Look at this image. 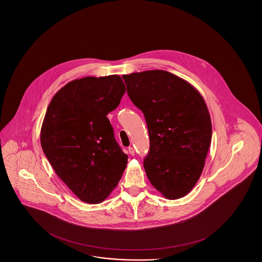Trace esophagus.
Listing matches in <instances>:
<instances>
[{"label": "esophagus", "mask_w": 262, "mask_h": 262, "mask_svg": "<svg viewBox=\"0 0 262 262\" xmlns=\"http://www.w3.org/2000/svg\"><path fill=\"white\" fill-rule=\"evenodd\" d=\"M128 151H129V154H130L131 156H134V155H135V150H134L133 147H129V148H128Z\"/></svg>", "instance_id": "34e87169"}]
</instances>
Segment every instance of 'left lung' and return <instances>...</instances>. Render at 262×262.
Wrapping results in <instances>:
<instances>
[{
    "label": "left lung",
    "instance_id": "left-lung-1",
    "mask_svg": "<svg viewBox=\"0 0 262 262\" xmlns=\"http://www.w3.org/2000/svg\"><path fill=\"white\" fill-rule=\"evenodd\" d=\"M122 78L148 126L150 151L144 160L148 179L167 199L185 196L200 178L211 145L204 98L188 82L163 70Z\"/></svg>",
    "mask_w": 262,
    "mask_h": 262
}]
</instances>
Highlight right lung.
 Listing matches in <instances>:
<instances>
[{
  "label": "right lung",
  "instance_id": "obj_1",
  "mask_svg": "<svg viewBox=\"0 0 262 262\" xmlns=\"http://www.w3.org/2000/svg\"><path fill=\"white\" fill-rule=\"evenodd\" d=\"M124 93L117 75L85 77L57 92L45 113L42 150L57 176L85 203L107 198L126 168L128 156L106 117Z\"/></svg>",
  "mask_w": 262,
  "mask_h": 262
}]
</instances>
